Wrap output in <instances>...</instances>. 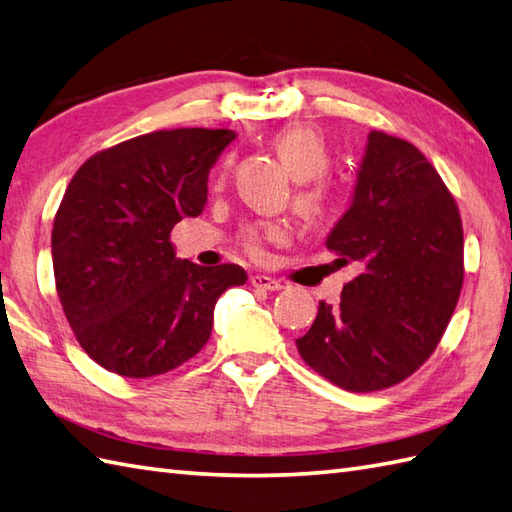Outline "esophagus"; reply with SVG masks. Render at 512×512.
<instances>
[{"label": "esophagus", "instance_id": "obj_1", "mask_svg": "<svg viewBox=\"0 0 512 512\" xmlns=\"http://www.w3.org/2000/svg\"><path fill=\"white\" fill-rule=\"evenodd\" d=\"M249 282H252V287L263 289V291H280L282 289V282L269 278L265 274H256V276L249 278Z\"/></svg>", "mask_w": 512, "mask_h": 512}]
</instances>
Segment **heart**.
Listing matches in <instances>:
<instances>
[{
    "instance_id": "1",
    "label": "heart",
    "mask_w": 512,
    "mask_h": 512,
    "mask_svg": "<svg viewBox=\"0 0 512 512\" xmlns=\"http://www.w3.org/2000/svg\"><path fill=\"white\" fill-rule=\"evenodd\" d=\"M274 149L295 181H313L326 175L331 166V151L320 133L304 124L282 129L274 135ZM295 206L309 221H320L331 210V195L322 184H309L295 197ZM285 230L278 223H254L241 232V243L252 256H258L265 241H280Z\"/></svg>"
}]
</instances>
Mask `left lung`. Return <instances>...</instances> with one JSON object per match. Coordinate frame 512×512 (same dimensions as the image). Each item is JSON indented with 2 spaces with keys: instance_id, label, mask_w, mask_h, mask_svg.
Listing matches in <instances>:
<instances>
[{
  "instance_id": "left-lung-1",
  "label": "left lung",
  "mask_w": 512,
  "mask_h": 512,
  "mask_svg": "<svg viewBox=\"0 0 512 512\" xmlns=\"http://www.w3.org/2000/svg\"><path fill=\"white\" fill-rule=\"evenodd\" d=\"M328 252L359 274L337 306L320 302L300 357L348 392L401 383L436 350L464 278L456 201L414 144L370 131Z\"/></svg>"
}]
</instances>
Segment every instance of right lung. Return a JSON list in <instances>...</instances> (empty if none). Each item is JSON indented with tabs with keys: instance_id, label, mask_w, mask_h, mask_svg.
<instances>
[{
	"instance_id": "1",
	"label": "right lung",
	"mask_w": 512,
	"mask_h": 512,
	"mask_svg": "<svg viewBox=\"0 0 512 512\" xmlns=\"http://www.w3.org/2000/svg\"><path fill=\"white\" fill-rule=\"evenodd\" d=\"M230 129L155 131L96 153L76 170L52 227L56 293L98 366L146 379L195 357L214 304L245 285L238 265L175 256L170 232L199 217Z\"/></svg>"
}]
</instances>
